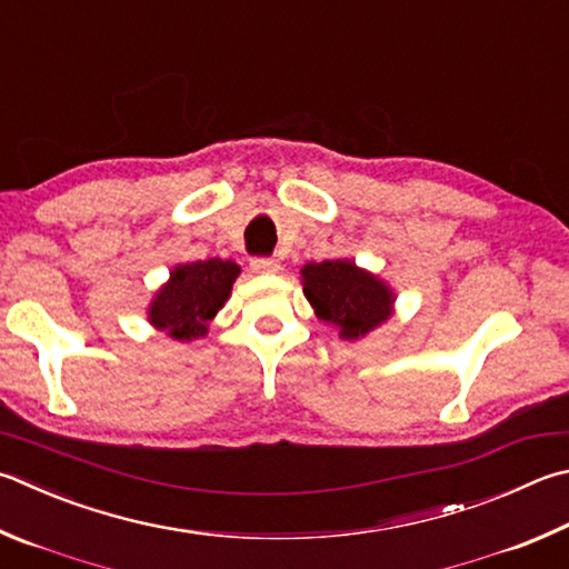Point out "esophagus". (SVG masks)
<instances>
[{"label":"esophagus","instance_id":"1","mask_svg":"<svg viewBox=\"0 0 569 569\" xmlns=\"http://www.w3.org/2000/svg\"><path fill=\"white\" fill-rule=\"evenodd\" d=\"M251 268L256 273H276L278 261H276V258H268V256H256V258H251Z\"/></svg>","mask_w":569,"mask_h":569}]
</instances>
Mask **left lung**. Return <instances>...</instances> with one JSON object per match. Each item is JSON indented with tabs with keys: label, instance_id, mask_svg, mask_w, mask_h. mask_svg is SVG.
<instances>
[{
	"label": "left lung",
	"instance_id": "obj_1",
	"mask_svg": "<svg viewBox=\"0 0 569 569\" xmlns=\"http://www.w3.org/2000/svg\"><path fill=\"white\" fill-rule=\"evenodd\" d=\"M303 293L318 318L340 328L343 338H358L390 316L392 296L376 276L350 261L303 266Z\"/></svg>",
	"mask_w": 569,
	"mask_h": 569
}]
</instances>
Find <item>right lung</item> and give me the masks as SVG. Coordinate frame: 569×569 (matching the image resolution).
<instances>
[{"label":"right lung","instance_id":"1","mask_svg":"<svg viewBox=\"0 0 569 569\" xmlns=\"http://www.w3.org/2000/svg\"><path fill=\"white\" fill-rule=\"evenodd\" d=\"M239 273V266L221 258L177 266L171 271V281L153 298L151 323L169 330V336L179 340L203 336L206 323L226 303Z\"/></svg>","mask_w":569,"mask_h":569}]
</instances>
